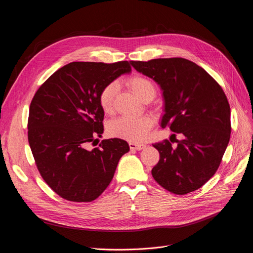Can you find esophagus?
<instances>
[{
    "mask_svg": "<svg viewBox=\"0 0 253 253\" xmlns=\"http://www.w3.org/2000/svg\"><path fill=\"white\" fill-rule=\"evenodd\" d=\"M128 145H129V148L131 150H142L145 148L144 144H138V143H133V142H129Z\"/></svg>",
    "mask_w": 253,
    "mask_h": 253,
    "instance_id": "esophagus-1",
    "label": "esophagus"
}]
</instances>
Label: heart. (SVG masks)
Here are the masks:
<instances>
[{
    "label": "heart",
    "instance_id": "obj_1",
    "mask_svg": "<svg viewBox=\"0 0 253 253\" xmlns=\"http://www.w3.org/2000/svg\"><path fill=\"white\" fill-rule=\"evenodd\" d=\"M127 84L135 94L144 100L147 97L155 96L153 83L140 74H135L127 80ZM117 91V84L112 82L104 86L99 93V106L107 114L113 111V101ZM153 118L150 115L143 116H122L110 123L108 131L111 136L133 143L144 141L153 126Z\"/></svg>",
    "mask_w": 253,
    "mask_h": 253
}]
</instances>
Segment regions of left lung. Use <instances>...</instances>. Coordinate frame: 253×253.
Segmentation results:
<instances>
[{"mask_svg":"<svg viewBox=\"0 0 253 253\" xmlns=\"http://www.w3.org/2000/svg\"><path fill=\"white\" fill-rule=\"evenodd\" d=\"M130 64L162 88L166 113L161 126L184 137L175 140V148L169 140L153 144L160 156L151 171L154 180L176 195L201 188L216 172L230 141L231 109L224 90L202 67L184 58Z\"/></svg>","mask_w":253,"mask_h":253,"instance_id":"8db88e82","label":"left lung"}]
</instances>
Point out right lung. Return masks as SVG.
<instances>
[{
    "label": "right lung",
    "mask_w": 253,
    "mask_h": 253,
    "mask_svg": "<svg viewBox=\"0 0 253 253\" xmlns=\"http://www.w3.org/2000/svg\"><path fill=\"white\" fill-rule=\"evenodd\" d=\"M128 61L71 62L55 71L35 94L27 122L28 143L40 174L60 197L91 202L110 184L128 152L122 139L101 137L104 112L98 96L106 84L130 71Z\"/></svg>",
    "instance_id": "1"
}]
</instances>
